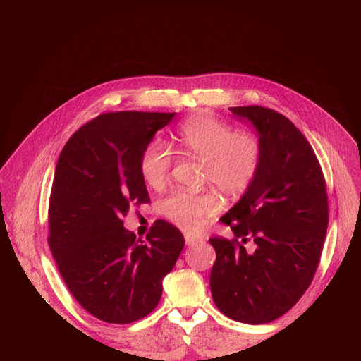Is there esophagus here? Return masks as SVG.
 Masks as SVG:
<instances>
[{"mask_svg": "<svg viewBox=\"0 0 361 361\" xmlns=\"http://www.w3.org/2000/svg\"><path fill=\"white\" fill-rule=\"evenodd\" d=\"M185 243H187V245H195L197 243H200V239L190 236V235H185Z\"/></svg>", "mask_w": 361, "mask_h": 361, "instance_id": "34e87169", "label": "esophagus"}]
</instances>
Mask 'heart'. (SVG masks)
<instances>
[{
    "instance_id": "obj_1",
    "label": "heart",
    "mask_w": 361,
    "mask_h": 361,
    "mask_svg": "<svg viewBox=\"0 0 361 361\" xmlns=\"http://www.w3.org/2000/svg\"><path fill=\"white\" fill-rule=\"evenodd\" d=\"M178 141L185 154L204 161L203 183L214 185L227 197H241L253 185L262 159L256 135L233 128L207 111L190 116L178 129ZM173 152L161 140H152L140 159L141 178L152 188L167 182ZM162 214L187 232H199L206 218L220 211L212 192L188 194L176 191L162 202Z\"/></svg>"
}]
</instances>
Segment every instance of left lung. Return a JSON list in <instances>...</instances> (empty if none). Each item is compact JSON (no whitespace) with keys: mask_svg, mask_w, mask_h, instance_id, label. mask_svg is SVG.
I'll list each match as a JSON object with an SVG mask.
<instances>
[{"mask_svg":"<svg viewBox=\"0 0 361 361\" xmlns=\"http://www.w3.org/2000/svg\"><path fill=\"white\" fill-rule=\"evenodd\" d=\"M231 111L256 128L262 159L253 185L220 220L235 239H209L216 253L211 292L227 318L267 324L310 286L329 226V199L319 161L288 117L259 105ZM247 242L254 248L245 250Z\"/></svg>","mask_w":361,"mask_h":361,"instance_id":"obj_1","label":"left lung"}]
</instances>
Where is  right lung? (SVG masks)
<instances>
[{
    "label": "right lung",
    "instance_id": "right-lung-1",
    "mask_svg": "<svg viewBox=\"0 0 361 361\" xmlns=\"http://www.w3.org/2000/svg\"><path fill=\"white\" fill-rule=\"evenodd\" d=\"M174 114H101L76 130L57 161L48 243L75 300L104 322L129 324L154 310L185 245L169 221L157 220L145 241L123 227L129 209L150 202L141 154Z\"/></svg>",
    "mask_w": 361,
    "mask_h": 361
}]
</instances>
